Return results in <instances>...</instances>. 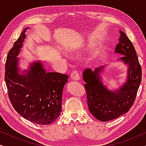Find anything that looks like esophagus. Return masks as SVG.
Segmentation results:
<instances>
[{
    "label": "esophagus",
    "instance_id": "1",
    "mask_svg": "<svg viewBox=\"0 0 146 146\" xmlns=\"http://www.w3.org/2000/svg\"><path fill=\"white\" fill-rule=\"evenodd\" d=\"M70 78L74 80H80V73L78 70H74L72 71L70 74Z\"/></svg>",
    "mask_w": 146,
    "mask_h": 146
}]
</instances>
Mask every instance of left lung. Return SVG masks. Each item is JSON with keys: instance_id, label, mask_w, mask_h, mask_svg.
Returning a JSON list of instances; mask_svg holds the SVG:
<instances>
[{"instance_id": "8db88e82", "label": "left lung", "mask_w": 146, "mask_h": 146, "mask_svg": "<svg viewBox=\"0 0 146 146\" xmlns=\"http://www.w3.org/2000/svg\"><path fill=\"white\" fill-rule=\"evenodd\" d=\"M119 33V42L115 52L123 55L120 59L129 65L127 82L121 88L115 92L106 88L98 74L102 67L94 71L87 68L83 72L89 110L102 121L112 120L129 110L141 81V68L133 44L123 32L120 31Z\"/></svg>"}]
</instances>
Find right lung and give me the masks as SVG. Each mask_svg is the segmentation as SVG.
Segmentation results:
<instances>
[{
  "mask_svg": "<svg viewBox=\"0 0 146 146\" xmlns=\"http://www.w3.org/2000/svg\"><path fill=\"white\" fill-rule=\"evenodd\" d=\"M27 29L22 32L8 54L5 79L10 101L24 118L40 125L54 121L62 110V95L68 76L46 72L40 62L34 63L27 74L21 75L17 68L20 49Z\"/></svg>",
  "mask_w": 146,
  "mask_h": 146,
  "instance_id": "add662e5",
  "label": "right lung"
}]
</instances>
